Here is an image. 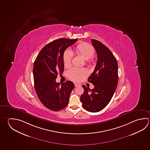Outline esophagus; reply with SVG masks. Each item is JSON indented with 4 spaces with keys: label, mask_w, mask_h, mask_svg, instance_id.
Instances as JSON below:
<instances>
[{
    "label": "esophagus",
    "mask_w": 150,
    "mask_h": 150,
    "mask_svg": "<svg viewBox=\"0 0 150 150\" xmlns=\"http://www.w3.org/2000/svg\"><path fill=\"white\" fill-rule=\"evenodd\" d=\"M74 85H75V87L78 86H79V84H78V83H75V84H74Z\"/></svg>",
    "instance_id": "obj_1"
}]
</instances>
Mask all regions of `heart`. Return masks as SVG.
Returning a JSON list of instances; mask_svg holds the SVG:
<instances>
[{"mask_svg":"<svg viewBox=\"0 0 150 150\" xmlns=\"http://www.w3.org/2000/svg\"><path fill=\"white\" fill-rule=\"evenodd\" d=\"M75 49L77 53L83 57L85 60H88V62H93L92 57L94 54L95 50L92 45L88 43H82L77 45ZM73 57V54L71 50L67 49L65 50L63 55V62L66 68H68L71 66ZM88 74V71L85 68L76 67L71 68L67 73L69 78L76 81H81Z\"/></svg>","mask_w":150,"mask_h":150,"instance_id":"heart-1","label":"heart"}]
</instances>
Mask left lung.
<instances>
[{"label": "left lung", "instance_id": "left-lung-1", "mask_svg": "<svg viewBox=\"0 0 150 150\" xmlns=\"http://www.w3.org/2000/svg\"><path fill=\"white\" fill-rule=\"evenodd\" d=\"M91 42L96 49L98 60L88 81L94 87L91 90L83 85L84 93L80 100L85 110L96 112L108 105L116 91L118 82V62L111 51L102 43L94 39Z\"/></svg>", "mask_w": 150, "mask_h": 150}]
</instances>
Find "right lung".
<instances>
[{
  "label": "right lung",
  "instance_id": "1",
  "mask_svg": "<svg viewBox=\"0 0 150 150\" xmlns=\"http://www.w3.org/2000/svg\"><path fill=\"white\" fill-rule=\"evenodd\" d=\"M77 41L66 38L54 40L41 49L34 61L35 90L40 101L50 110H61L68 105L74 84L69 81L57 83L56 79L59 72L64 71V51Z\"/></svg>",
  "mask_w": 150,
  "mask_h": 150
}]
</instances>
